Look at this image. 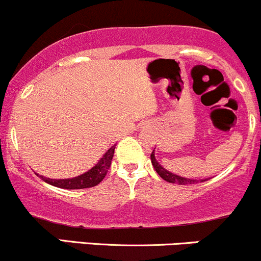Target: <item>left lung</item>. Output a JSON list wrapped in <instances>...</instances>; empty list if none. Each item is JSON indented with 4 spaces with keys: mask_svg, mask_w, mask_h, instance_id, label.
Instances as JSON below:
<instances>
[{
    "mask_svg": "<svg viewBox=\"0 0 261 261\" xmlns=\"http://www.w3.org/2000/svg\"><path fill=\"white\" fill-rule=\"evenodd\" d=\"M151 162H152V166L154 167V170H156V172L160 174V177L165 179V181H167L170 183H177V185H194V183L207 181V179H202V181H198V179L185 178V177L177 176V174L168 172L167 170H165V168H163L162 166L156 161V159H154V152L151 153Z\"/></svg>",
    "mask_w": 261,
    "mask_h": 261,
    "instance_id": "8db88e82",
    "label": "left lung"
}]
</instances>
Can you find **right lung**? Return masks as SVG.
<instances>
[{"instance_id":"right-lung-1","label":"right lung","mask_w":261,"mask_h":261,"mask_svg":"<svg viewBox=\"0 0 261 261\" xmlns=\"http://www.w3.org/2000/svg\"><path fill=\"white\" fill-rule=\"evenodd\" d=\"M115 146L116 145L111 146V147L107 151V153L101 157V160H100L91 170H89L88 172H85L84 174H80L78 177L68 179H50L45 178V177L43 176H41V178L44 182L54 186V187L63 188V190H82V188L94 187V186L99 185V183L104 179V177L107 176L108 170L111 166V160H113L114 157Z\"/></svg>"}]
</instances>
